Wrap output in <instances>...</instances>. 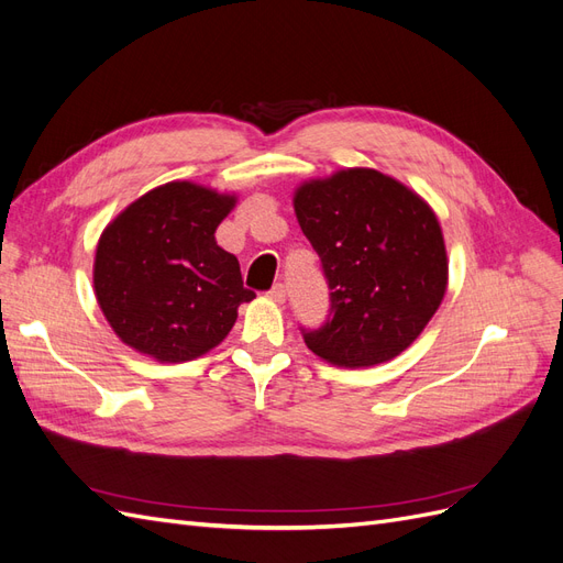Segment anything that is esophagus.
Returning <instances> with one entry per match:
<instances>
[{
  "label": "esophagus",
  "mask_w": 563,
  "mask_h": 563,
  "mask_svg": "<svg viewBox=\"0 0 563 563\" xmlns=\"http://www.w3.org/2000/svg\"><path fill=\"white\" fill-rule=\"evenodd\" d=\"M272 300L275 302H284L286 300V286L284 284H275L269 288V294H267Z\"/></svg>",
  "instance_id": "obj_1"
}]
</instances>
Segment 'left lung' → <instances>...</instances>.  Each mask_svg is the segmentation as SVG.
I'll return each mask as SVG.
<instances>
[{
  "instance_id": "8db88e82",
  "label": "left lung",
  "mask_w": 563,
  "mask_h": 563,
  "mask_svg": "<svg viewBox=\"0 0 563 563\" xmlns=\"http://www.w3.org/2000/svg\"><path fill=\"white\" fill-rule=\"evenodd\" d=\"M294 209L331 288V317L302 333L305 345L345 368L395 360L428 327L449 286L430 203L397 178L354 166L305 180Z\"/></svg>"
}]
</instances>
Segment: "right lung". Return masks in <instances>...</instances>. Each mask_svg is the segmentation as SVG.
Wrapping results in <instances>:
<instances>
[{"mask_svg": "<svg viewBox=\"0 0 563 563\" xmlns=\"http://www.w3.org/2000/svg\"><path fill=\"white\" fill-rule=\"evenodd\" d=\"M234 203V195L174 180L129 203L103 230L93 291L122 343L162 364L197 360L223 343L236 308L255 298L240 261L216 242Z\"/></svg>", "mask_w": 563, "mask_h": 563, "instance_id": "obj_1", "label": "right lung"}]
</instances>
